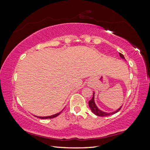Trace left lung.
Here are the masks:
<instances>
[{"instance_id": "1", "label": "left lung", "mask_w": 150, "mask_h": 150, "mask_svg": "<svg viewBox=\"0 0 150 150\" xmlns=\"http://www.w3.org/2000/svg\"><path fill=\"white\" fill-rule=\"evenodd\" d=\"M120 56H121V58L124 59H125V57H124L123 55H122V54L120 53ZM94 93H93V96L92 99H91V100L89 101V108H90V109H91V110L92 112L94 113V114L96 115V116L103 117V116H109V115H112L115 114L116 112H118V111L121 110V107L120 108H119L117 110H116V111L113 112H111V113H106V112H104L101 111L100 110H99V109L98 108V107H97L96 105V104H95V103H94Z\"/></svg>"}]
</instances>
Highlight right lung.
Instances as JSON below:
<instances>
[{"label":"right lung","mask_w":150,"mask_h":150,"mask_svg":"<svg viewBox=\"0 0 150 150\" xmlns=\"http://www.w3.org/2000/svg\"><path fill=\"white\" fill-rule=\"evenodd\" d=\"M61 112H59V113H57V114H56V115H52V116H45V117H40V116H39L38 117H39L40 119H51V118H54V117H57L58 115H59Z\"/></svg>","instance_id":"add662e5"}]
</instances>
